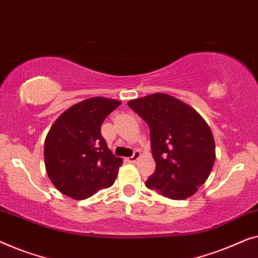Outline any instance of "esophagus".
Segmentation results:
<instances>
[{
    "label": "esophagus",
    "mask_w": 258,
    "mask_h": 258,
    "mask_svg": "<svg viewBox=\"0 0 258 258\" xmlns=\"http://www.w3.org/2000/svg\"><path fill=\"white\" fill-rule=\"evenodd\" d=\"M139 158H140V152H139V151H134V153L132 154V157L127 158V161H130V162H136Z\"/></svg>",
    "instance_id": "obj_1"
}]
</instances>
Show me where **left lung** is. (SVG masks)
Returning a JSON list of instances; mask_svg holds the SVG:
<instances>
[{"label":"left lung","instance_id":"1","mask_svg":"<svg viewBox=\"0 0 258 258\" xmlns=\"http://www.w3.org/2000/svg\"><path fill=\"white\" fill-rule=\"evenodd\" d=\"M128 106L150 127L157 168L146 187L172 200L191 197L208 179L215 161V144L205 119L165 93L133 99Z\"/></svg>","mask_w":258,"mask_h":258}]
</instances>
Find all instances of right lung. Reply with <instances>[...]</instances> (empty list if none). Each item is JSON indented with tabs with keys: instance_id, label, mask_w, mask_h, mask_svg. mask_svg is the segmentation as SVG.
<instances>
[{
	"instance_id": "1",
	"label": "right lung",
	"mask_w": 258,
	"mask_h": 258,
	"mask_svg": "<svg viewBox=\"0 0 258 258\" xmlns=\"http://www.w3.org/2000/svg\"><path fill=\"white\" fill-rule=\"evenodd\" d=\"M120 101L93 97L68 108L51 126L44 144L49 179L58 190L84 200L111 187L122 159L107 148L100 127Z\"/></svg>"
}]
</instances>
